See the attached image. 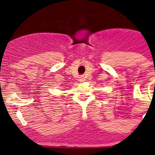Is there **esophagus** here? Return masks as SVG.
Segmentation results:
<instances>
[{
  "label": "esophagus",
  "instance_id": "obj_1",
  "mask_svg": "<svg viewBox=\"0 0 155 155\" xmlns=\"http://www.w3.org/2000/svg\"><path fill=\"white\" fill-rule=\"evenodd\" d=\"M84 80H85V78H84V77L83 76V75L80 77V81H84Z\"/></svg>",
  "mask_w": 155,
  "mask_h": 155
}]
</instances>
